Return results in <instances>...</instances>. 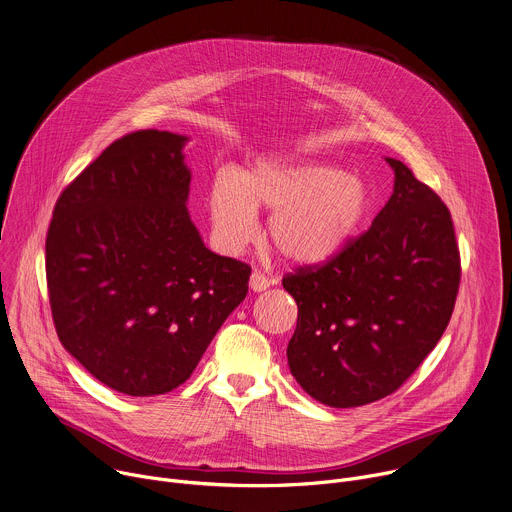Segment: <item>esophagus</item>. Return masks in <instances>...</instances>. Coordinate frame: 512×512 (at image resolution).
Returning <instances> with one entry per match:
<instances>
[{
    "label": "esophagus",
    "instance_id": "34e87169",
    "mask_svg": "<svg viewBox=\"0 0 512 512\" xmlns=\"http://www.w3.org/2000/svg\"><path fill=\"white\" fill-rule=\"evenodd\" d=\"M271 283H273V279L265 277L261 271H253L251 277H249V287H251V291H255V294H259V291H265Z\"/></svg>",
    "mask_w": 512,
    "mask_h": 512
}]
</instances>
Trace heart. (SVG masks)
Here are the masks:
<instances>
[{
    "mask_svg": "<svg viewBox=\"0 0 512 512\" xmlns=\"http://www.w3.org/2000/svg\"><path fill=\"white\" fill-rule=\"evenodd\" d=\"M259 206L271 210L269 237L287 261L320 265L340 255L367 221L371 190L356 174L308 160L263 158L243 176L223 168L208 190L216 245L225 253L249 245Z\"/></svg>",
    "mask_w": 512,
    "mask_h": 512,
    "instance_id": "heart-1",
    "label": "heart"
}]
</instances>
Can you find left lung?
Masks as SVG:
<instances>
[{
  "mask_svg": "<svg viewBox=\"0 0 512 512\" xmlns=\"http://www.w3.org/2000/svg\"><path fill=\"white\" fill-rule=\"evenodd\" d=\"M393 194L371 229L326 265L283 287L298 304L287 364L328 407H360L397 391L442 338L458 296L452 216L395 158Z\"/></svg>",
  "mask_w": 512,
  "mask_h": 512,
  "instance_id": "1",
  "label": "left lung"
}]
</instances>
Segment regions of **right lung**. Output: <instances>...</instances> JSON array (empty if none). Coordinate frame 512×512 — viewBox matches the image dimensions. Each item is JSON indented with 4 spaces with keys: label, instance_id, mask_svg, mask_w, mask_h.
Masks as SVG:
<instances>
[{
    "label": "right lung",
    "instance_id": "right-lung-1",
    "mask_svg": "<svg viewBox=\"0 0 512 512\" xmlns=\"http://www.w3.org/2000/svg\"><path fill=\"white\" fill-rule=\"evenodd\" d=\"M188 141L145 129L111 143L60 194L46 237L62 346L131 397L180 387L247 296L251 267L212 253L186 208Z\"/></svg>",
    "mask_w": 512,
    "mask_h": 512
}]
</instances>
